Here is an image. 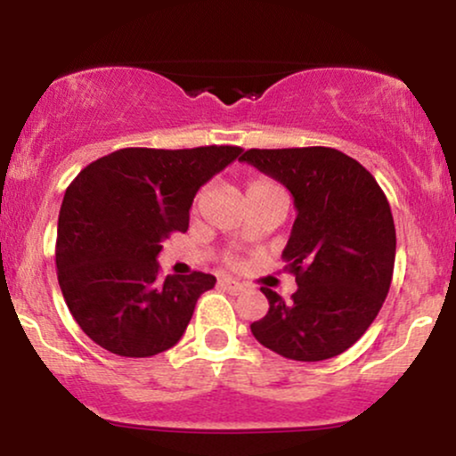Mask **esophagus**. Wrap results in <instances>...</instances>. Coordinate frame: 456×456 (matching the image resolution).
Here are the masks:
<instances>
[{
    "mask_svg": "<svg viewBox=\"0 0 456 456\" xmlns=\"http://www.w3.org/2000/svg\"><path fill=\"white\" fill-rule=\"evenodd\" d=\"M218 282H221V287H224V289L232 291V294H240V291L246 289L242 282L235 281V279H221Z\"/></svg>",
    "mask_w": 456,
    "mask_h": 456,
    "instance_id": "34e87169",
    "label": "esophagus"
}]
</instances>
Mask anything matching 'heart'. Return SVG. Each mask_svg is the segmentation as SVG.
<instances>
[{"label":"heart","instance_id":"obj_1","mask_svg":"<svg viewBox=\"0 0 456 456\" xmlns=\"http://www.w3.org/2000/svg\"><path fill=\"white\" fill-rule=\"evenodd\" d=\"M274 186H276L274 182L265 180V177H257V180L248 182V186H246V197L255 195V192H261V191H268V188H274ZM199 203H201V195L197 197V201H195V210L199 208Z\"/></svg>","mask_w":456,"mask_h":456}]
</instances>
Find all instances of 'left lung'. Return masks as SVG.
<instances>
[{
  "instance_id": "obj_1",
  "label": "left lung",
  "mask_w": 456,
  "mask_h": 456,
  "mask_svg": "<svg viewBox=\"0 0 456 456\" xmlns=\"http://www.w3.org/2000/svg\"><path fill=\"white\" fill-rule=\"evenodd\" d=\"M240 160L281 182L296 206L282 259L297 289L285 302L261 287L270 308L250 332L300 362L343 354L388 296L396 253L388 199L358 160L332 148L246 150Z\"/></svg>"
}]
</instances>
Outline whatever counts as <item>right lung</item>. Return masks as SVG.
<instances>
[{"label": "right lung", "instance_id": "obj_1", "mask_svg": "<svg viewBox=\"0 0 456 456\" xmlns=\"http://www.w3.org/2000/svg\"><path fill=\"white\" fill-rule=\"evenodd\" d=\"M242 154L235 145L126 148L94 160L66 188L57 221V281L75 322L94 343L150 358L180 341L206 272L159 276V253L188 229L197 191Z\"/></svg>", "mask_w": 456, "mask_h": 456}]
</instances>
